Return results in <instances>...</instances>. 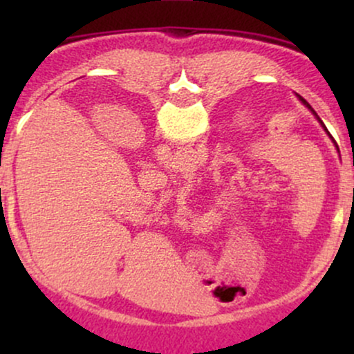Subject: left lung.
I'll use <instances>...</instances> for the list:
<instances>
[{
  "mask_svg": "<svg viewBox=\"0 0 354 354\" xmlns=\"http://www.w3.org/2000/svg\"><path fill=\"white\" fill-rule=\"evenodd\" d=\"M298 98H299V101H301V103L304 104V106H306L308 109H311V111H313V115H315L316 118H318V121H319V123H321V124H323V121H321V120H319V116H318V115H316V111H315V109H313V108H311V104H310V103H308V101H306V100H304V98H301V96H299V95H298ZM323 128H324V129H326V126H324V124H323ZM326 133H328V129H326ZM328 135H330V133H328ZM330 138H331V135H330ZM331 140H333V138H331ZM333 143H335V140H333ZM335 145H336V143H335ZM336 148H338V145H336Z\"/></svg>",
  "mask_w": 354,
  "mask_h": 354,
  "instance_id": "8db88e82",
  "label": "left lung"
}]
</instances>
